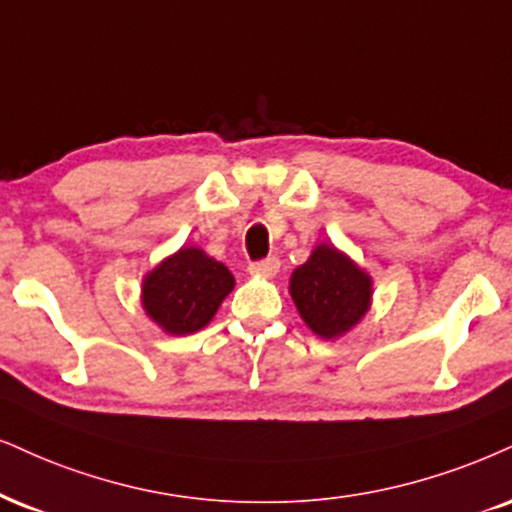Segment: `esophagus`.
Instances as JSON below:
<instances>
[{"label":"esophagus","instance_id":"obj_1","mask_svg":"<svg viewBox=\"0 0 512 512\" xmlns=\"http://www.w3.org/2000/svg\"><path fill=\"white\" fill-rule=\"evenodd\" d=\"M277 270H280V258L277 256H268L263 258V261H254L249 266V273L258 277H273L277 275Z\"/></svg>","mask_w":512,"mask_h":512}]
</instances>
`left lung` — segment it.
I'll use <instances>...</instances> for the list:
<instances>
[{
  "instance_id": "obj_1",
  "label": "left lung",
  "mask_w": 512,
  "mask_h": 512,
  "mask_svg": "<svg viewBox=\"0 0 512 512\" xmlns=\"http://www.w3.org/2000/svg\"><path fill=\"white\" fill-rule=\"evenodd\" d=\"M299 315L323 339L342 337L361 323L372 299V280L332 244H318L289 280Z\"/></svg>"
}]
</instances>
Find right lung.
Here are the masks:
<instances>
[{
    "mask_svg": "<svg viewBox=\"0 0 512 512\" xmlns=\"http://www.w3.org/2000/svg\"><path fill=\"white\" fill-rule=\"evenodd\" d=\"M232 287L235 277L223 263L199 246H182L144 277L142 306L163 332L182 337L211 323Z\"/></svg>",
    "mask_w": 512,
    "mask_h": 512,
    "instance_id": "right-lung-1",
    "label": "right lung"
}]
</instances>
